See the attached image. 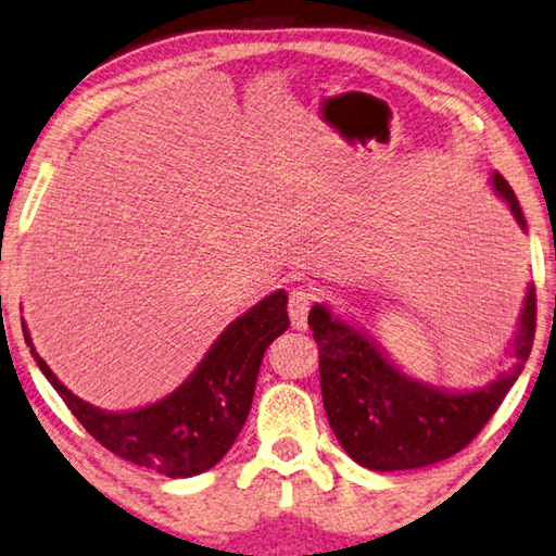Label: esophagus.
<instances>
[{
	"label": "esophagus",
	"mask_w": 556,
	"mask_h": 556,
	"mask_svg": "<svg viewBox=\"0 0 556 556\" xmlns=\"http://www.w3.org/2000/svg\"><path fill=\"white\" fill-rule=\"evenodd\" d=\"M313 305V293L307 288H293L288 295V315H290V326L295 330H305L307 328V311Z\"/></svg>",
	"instance_id": "1"
}]
</instances>
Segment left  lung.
Masks as SVG:
<instances>
[{"instance_id":"obj_1","label":"left lung","mask_w":556,"mask_h":556,"mask_svg":"<svg viewBox=\"0 0 556 556\" xmlns=\"http://www.w3.org/2000/svg\"><path fill=\"white\" fill-rule=\"evenodd\" d=\"M492 186L527 230L522 208L505 176L494 174ZM307 326L318 343L323 405L338 442L357 465L395 472L457 455L497 413L532 353L536 293L534 286L527 288L525 311L511 343L515 370L472 392H447L407 378L363 332L332 318L326 305H313Z\"/></svg>"}]
</instances>
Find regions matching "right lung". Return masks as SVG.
<instances>
[{"instance_id":"add662e5","label":"right lung","mask_w":556,"mask_h":556,"mask_svg":"<svg viewBox=\"0 0 556 556\" xmlns=\"http://www.w3.org/2000/svg\"><path fill=\"white\" fill-rule=\"evenodd\" d=\"M286 303V290L263 298L220 332L181 388L131 413H104L76 397L34 350L24 323L22 328L39 370L99 445L153 472L193 477L218 465L241 432L263 353L290 326Z\"/></svg>"}]
</instances>
